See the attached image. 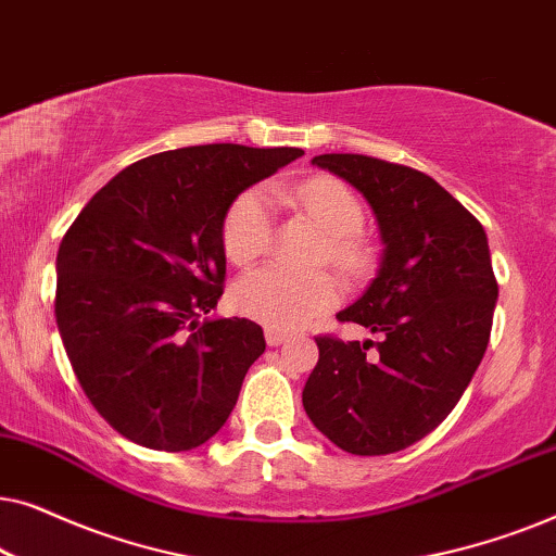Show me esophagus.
<instances>
[{
	"instance_id": "obj_1",
	"label": "esophagus",
	"mask_w": 556,
	"mask_h": 556,
	"mask_svg": "<svg viewBox=\"0 0 556 556\" xmlns=\"http://www.w3.org/2000/svg\"><path fill=\"white\" fill-rule=\"evenodd\" d=\"M291 333L288 331H278V329H265V341H268V346H280L283 341H288Z\"/></svg>"
}]
</instances>
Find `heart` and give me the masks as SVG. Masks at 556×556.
I'll return each mask as SVG.
<instances>
[{
	"mask_svg": "<svg viewBox=\"0 0 556 556\" xmlns=\"http://www.w3.org/2000/svg\"><path fill=\"white\" fill-rule=\"evenodd\" d=\"M270 194L278 202L301 210L326 238V257L333 268L346 276H359L367 268L371 255L369 245L359 238L364 219V204L346 181L331 174H316L303 181H273ZM273 240V210L265 189H248L227 210L223 223V248L227 261L235 265H250L257 261ZM339 288L331 276L299 278L291 273L273 268H257L242 276L232 286V303L240 314L261 321L270 329H295L321 316L333 306Z\"/></svg>",
	"mask_w": 556,
	"mask_h": 556,
	"instance_id": "1",
	"label": "heart"
}]
</instances>
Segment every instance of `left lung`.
I'll use <instances>...</instances> for the list:
<instances>
[{
	"label": "left lung",
	"mask_w": 556,
	"mask_h": 556,
	"mask_svg": "<svg viewBox=\"0 0 556 556\" xmlns=\"http://www.w3.org/2000/svg\"><path fill=\"white\" fill-rule=\"evenodd\" d=\"M314 164L367 197L384 253L362 299L337 314L379 341L316 337L303 407L341 451H405L451 415L489 346L498 299L489 240L451 192L413 166L364 154H321Z\"/></svg>",
	"instance_id": "left-lung-1"
}]
</instances>
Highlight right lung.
Returning a JSON list of instances; mask_svg holds the SVG:
<instances>
[{"instance_id": "1", "label": "right lung", "mask_w": 556, "mask_h": 556, "mask_svg": "<svg viewBox=\"0 0 556 556\" xmlns=\"http://www.w3.org/2000/svg\"><path fill=\"white\" fill-rule=\"evenodd\" d=\"M301 149L162 151L93 194L58 250L55 318L98 415L151 451H192L230 417L265 352L248 318L200 321L225 291L223 223Z\"/></svg>"}]
</instances>
